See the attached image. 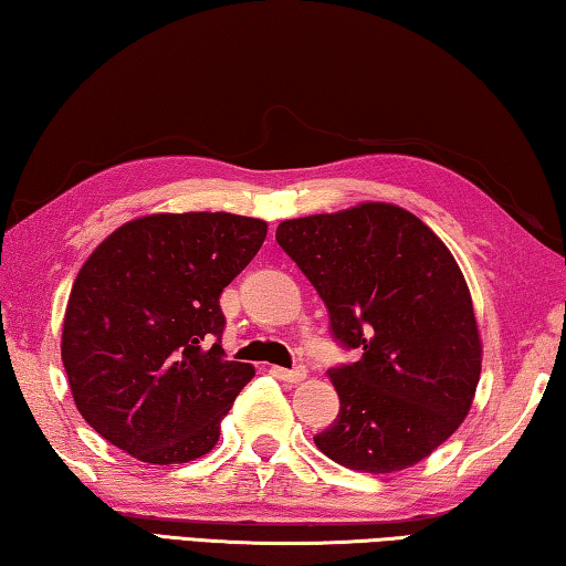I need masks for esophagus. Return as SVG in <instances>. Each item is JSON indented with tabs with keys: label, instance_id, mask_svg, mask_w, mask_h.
Segmentation results:
<instances>
[{
	"label": "esophagus",
	"instance_id": "obj_1",
	"mask_svg": "<svg viewBox=\"0 0 566 566\" xmlns=\"http://www.w3.org/2000/svg\"><path fill=\"white\" fill-rule=\"evenodd\" d=\"M273 374L281 378V381L298 384L305 376H308V370H305V366H295V368H273Z\"/></svg>",
	"mask_w": 566,
	"mask_h": 566
}]
</instances>
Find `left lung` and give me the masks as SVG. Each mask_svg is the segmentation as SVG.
I'll use <instances>...</instances> for the list:
<instances>
[{"mask_svg":"<svg viewBox=\"0 0 566 566\" xmlns=\"http://www.w3.org/2000/svg\"><path fill=\"white\" fill-rule=\"evenodd\" d=\"M275 240L328 305L333 336L360 350L328 370L340 411L316 447L364 474L419 464L467 419L481 376L474 303L451 250L391 202L283 220Z\"/></svg>","mask_w":566,"mask_h":566,"instance_id":"left-lung-1","label":"left lung"}]
</instances>
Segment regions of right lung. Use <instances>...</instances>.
<instances>
[{
  "instance_id": "1",
  "label": "right lung",
  "mask_w": 566,
  "mask_h": 566,
  "mask_svg": "<svg viewBox=\"0 0 566 566\" xmlns=\"http://www.w3.org/2000/svg\"><path fill=\"white\" fill-rule=\"evenodd\" d=\"M268 233L233 212H155L119 226L74 277L62 364L74 406L145 464H188L255 368L226 360L220 293Z\"/></svg>"
}]
</instances>
